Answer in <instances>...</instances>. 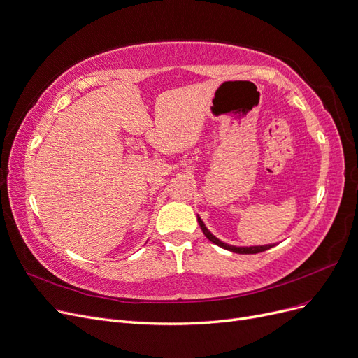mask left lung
Instances as JSON below:
<instances>
[{
  "label": "left lung",
  "mask_w": 358,
  "mask_h": 358,
  "mask_svg": "<svg viewBox=\"0 0 358 358\" xmlns=\"http://www.w3.org/2000/svg\"><path fill=\"white\" fill-rule=\"evenodd\" d=\"M197 222H199V226H201L203 234L208 237V239H209L210 242L215 243L217 246H220V248H222V249L231 250V252H234V254H259V252H264V250H267V249L275 246L274 243H273V245H262V246H233V245H229V243H226V242L220 241L218 237H215L213 233H210V231L206 229L205 222L202 221V218H201L199 215H197Z\"/></svg>",
  "instance_id": "obj_1"
}]
</instances>
